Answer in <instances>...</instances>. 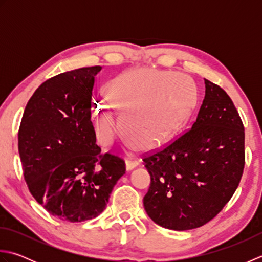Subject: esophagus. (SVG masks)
<instances>
[{"label": "esophagus", "instance_id": "esophagus-1", "mask_svg": "<svg viewBox=\"0 0 262 262\" xmlns=\"http://www.w3.org/2000/svg\"><path fill=\"white\" fill-rule=\"evenodd\" d=\"M137 165H138L137 161H134V160H126V169H127V170H133L134 168H136Z\"/></svg>", "mask_w": 262, "mask_h": 262}]
</instances>
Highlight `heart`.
<instances>
[{
	"label": "heart",
	"instance_id": "1",
	"mask_svg": "<svg viewBox=\"0 0 262 262\" xmlns=\"http://www.w3.org/2000/svg\"><path fill=\"white\" fill-rule=\"evenodd\" d=\"M107 97L109 103L98 104L94 113L98 140L109 144L119 128L114 107L120 114L124 134L143 147L154 148L185 124L196 107L198 92L186 74L138 69L111 81Z\"/></svg>",
	"mask_w": 262,
	"mask_h": 262
}]
</instances>
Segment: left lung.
<instances>
[{
	"mask_svg": "<svg viewBox=\"0 0 262 262\" xmlns=\"http://www.w3.org/2000/svg\"><path fill=\"white\" fill-rule=\"evenodd\" d=\"M205 99L192 126L165 146L143 154L151 176L147 215L169 230L208 223L235 192L246 164L244 126L223 89L205 79Z\"/></svg>",
	"mask_w": 262,
	"mask_h": 262,
	"instance_id": "8db88e82",
	"label": "left lung"
}]
</instances>
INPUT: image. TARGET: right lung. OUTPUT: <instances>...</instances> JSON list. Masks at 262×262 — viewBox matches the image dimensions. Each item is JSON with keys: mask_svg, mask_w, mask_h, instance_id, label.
Wrapping results in <instances>:
<instances>
[{"mask_svg": "<svg viewBox=\"0 0 262 262\" xmlns=\"http://www.w3.org/2000/svg\"><path fill=\"white\" fill-rule=\"evenodd\" d=\"M101 66L45 81L28 101L18 147L28 189L49 214L72 223L107 207L125 161L101 153L91 121L94 77Z\"/></svg>", "mask_w": 262, "mask_h": 262, "instance_id": "1", "label": "right lung"}]
</instances>
